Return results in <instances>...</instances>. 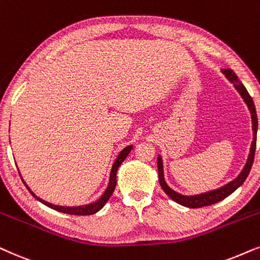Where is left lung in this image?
Listing matches in <instances>:
<instances>
[{
  "label": "left lung",
  "mask_w": 260,
  "mask_h": 260,
  "mask_svg": "<svg viewBox=\"0 0 260 260\" xmlns=\"http://www.w3.org/2000/svg\"><path fill=\"white\" fill-rule=\"evenodd\" d=\"M222 72L224 76L230 79L232 83H234L235 89L238 90L239 94L241 95V98L244 99L245 103H246L248 109L251 112L252 116V129H253V141H252L250 154H248V159L246 161V165L243 169V171L240 172V175L238 176L234 181L228 183V184L221 186V188L216 190H212V191L200 193V195L195 196H184L181 195V193L176 192L171 188H169L168 184L165 183L164 179V172H162V161L160 155L158 157V175H159V183H160V186L164 190L166 195H168L170 199H172L175 202L179 203V205L188 207V208H201V207H206L214 205V203L220 202L223 199H226L227 196H230L232 192H234L239 186H240L245 182V179L247 178L248 174H250L252 164H253L254 160V152H255V146H257V129H258V117H257V112H255V107L253 103V100H252L251 95L248 94V91L245 88L243 83L239 82L237 75L234 74L233 70L231 69H222Z\"/></svg>",
  "instance_id": "8db88e82"
}]
</instances>
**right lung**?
I'll list each match as a JSON object with an SVG mask.
<instances>
[{"instance_id": "right-lung-1", "label": "right lung", "mask_w": 260, "mask_h": 260, "mask_svg": "<svg viewBox=\"0 0 260 260\" xmlns=\"http://www.w3.org/2000/svg\"><path fill=\"white\" fill-rule=\"evenodd\" d=\"M133 146L132 145H129V146H127L126 148H123L122 151L120 152V154L117 155L116 160L114 161L113 164V168H112V172H110V177H109V184H108V188L106 189V191L103 195L100 197V199L96 201L94 203H90V205H86V206H81V207H61V206H54L52 205V203H48L46 201L41 200L40 197H38L36 193H34L32 190L28 188V185L26 184L25 182H23V184L26 185V188L29 190V192L32 193V195L36 197L38 201H40L41 203H44L45 206L50 207V208L57 210V212H60V213H64V214H70V215H92V214L98 213L99 210H101L103 207L107 202H108V200L110 199V196H112V193L114 191V189H115L116 186V172H117V169H119V166L122 164V161L126 159V157L129 153L131 151H132Z\"/></svg>"}]
</instances>
